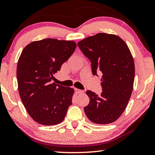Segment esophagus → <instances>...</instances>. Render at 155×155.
<instances>
[{
  "instance_id": "1",
  "label": "esophagus",
  "mask_w": 155,
  "mask_h": 155,
  "mask_svg": "<svg viewBox=\"0 0 155 155\" xmlns=\"http://www.w3.org/2000/svg\"><path fill=\"white\" fill-rule=\"evenodd\" d=\"M75 91L77 93H84V91L82 90H80V89H78V88H75Z\"/></svg>"
}]
</instances>
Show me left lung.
<instances>
[{"label": "left lung", "instance_id": "8db88e82", "mask_svg": "<svg viewBox=\"0 0 155 155\" xmlns=\"http://www.w3.org/2000/svg\"><path fill=\"white\" fill-rule=\"evenodd\" d=\"M91 62L93 75L101 74L100 95L91 91L84 112L95 124H107L116 121L127 106L135 77L134 61L126 43L115 35L99 33L77 43Z\"/></svg>", "mask_w": 155, "mask_h": 155}]
</instances>
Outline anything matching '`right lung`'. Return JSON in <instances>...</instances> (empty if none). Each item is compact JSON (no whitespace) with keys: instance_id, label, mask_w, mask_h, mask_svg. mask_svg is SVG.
Instances as JSON below:
<instances>
[{"instance_id":"obj_1","label":"right lung","mask_w":155,"mask_h":155,"mask_svg":"<svg viewBox=\"0 0 155 155\" xmlns=\"http://www.w3.org/2000/svg\"><path fill=\"white\" fill-rule=\"evenodd\" d=\"M76 47L71 41L45 38L29 43L21 52L17 67L18 90L28 114L37 123L56 125L64 119L74 89L51 81Z\"/></svg>"}]
</instances>
